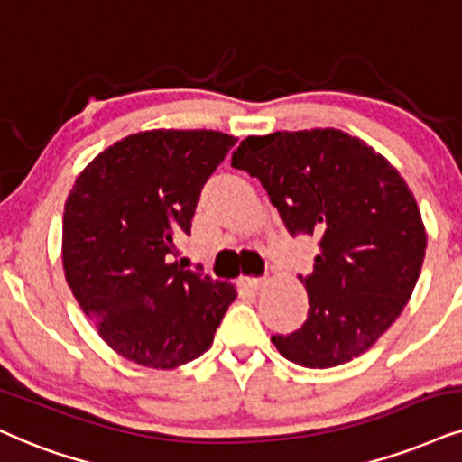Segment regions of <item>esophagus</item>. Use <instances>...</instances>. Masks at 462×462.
Returning <instances> with one entry per match:
<instances>
[{
	"label": "esophagus",
	"mask_w": 462,
	"mask_h": 462,
	"mask_svg": "<svg viewBox=\"0 0 462 462\" xmlns=\"http://www.w3.org/2000/svg\"><path fill=\"white\" fill-rule=\"evenodd\" d=\"M240 287L242 289H246V291H250V293H254V291H259L261 287H263L265 284V278H240Z\"/></svg>",
	"instance_id": "1"
}]
</instances>
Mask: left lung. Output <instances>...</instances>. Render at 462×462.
Wrapping results in <instances>:
<instances>
[{"label":"left lung","mask_w":462,"mask_h":462,"mask_svg":"<svg viewBox=\"0 0 462 462\" xmlns=\"http://www.w3.org/2000/svg\"><path fill=\"white\" fill-rule=\"evenodd\" d=\"M231 167L265 188L293 237H317L309 315L272 336L289 362L332 368L374 345L411 298L426 253L418 203L381 153L343 130L248 136Z\"/></svg>","instance_id":"1"}]
</instances>
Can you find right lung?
<instances>
[{"instance_id": "1", "label": "right lung", "mask_w": 462, "mask_h": 462, "mask_svg": "<svg viewBox=\"0 0 462 462\" xmlns=\"http://www.w3.org/2000/svg\"><path fill=\"white\" fill-rule=\"evenodd\" d=\"M237 139L216 130H147L98 153L64 208L72 295L119 356L175 368L203 356L236 300L231 284L181 270L205 181Z\"/></svg>"}]
</instances>
